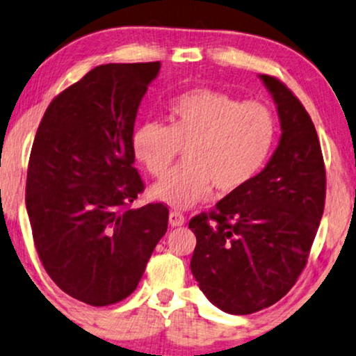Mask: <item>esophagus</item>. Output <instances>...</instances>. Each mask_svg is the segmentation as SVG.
<instances>
[{"label":"esophagus","mask_w":356,"mask_h":356,"mask_svg":"<svg viewBox=\"0 0 356 356\" xmlns=\"http://www.w3.org/2000/svg\"><path fill=\"white\" fill-rule=\"evenodd\" d=\"M168 221H170V225L173 226V228H177V226H183L184 225V215L179 213V212H170Z\"/></svg>","instance_id":"34e87169"}]
</instances>
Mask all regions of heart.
Here are the masks:
<instances>
[{"mask_svg": "<svg viewBox=\"0 0 356 356\" xmlns=\"http://www.w3.org/2000/svg\"><path fill=\"white\" fill-rule=\"evenodd\" d=\"M276 136V118L264 102H241L197 88L170 102L168 125L146 120L131 136L138 162L162 178L184 149V165L151 188V197L177 210L210 199L213 186L234 193L261 172Z\"/></svg>", "mask_w": 356, "mask_h": 356, "instance_id": "heart-1", "label": "heart"}]
</instances>
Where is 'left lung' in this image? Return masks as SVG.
<instances>
[{"mask_svg": "<svg viewBox=\"0 0 356 356\" xmlns=\"http://www.w3.org/2000/svg\"><path fill=\"white\" fill-rule=\"evenodd\" d=\"M275 101L281 138L249 184L189 221L191 271L204 296L231 315L271 307L307 265L326 199L321 146L310 115L284 83L259 75Z\"/></svg>", "mask_w": 356, "mask_h": 356, "instance_id": "obj_1", "label": "left lung"}]
</instances>
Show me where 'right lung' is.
I'll return each mask as SVG.
<instances>
[{
  "label": "right lung",
  "instance_id": "obj_1",
  "mask_svg": "<svg viewBox=\"0 0 356 356\" xmlns=\"http://www.w3.org/2000/svg\"><path fill=\"white\" fill-rule=\"evenodd\" d=\"M161 63L106 64L56 96L30 154L25 205L38 257L65 293L92 307L136 289L168 209H130L144 189L133 167L138 107Z\"/></svg>",
  "mask_w": 356,
  "mask_h": 356
}]
</instances>
